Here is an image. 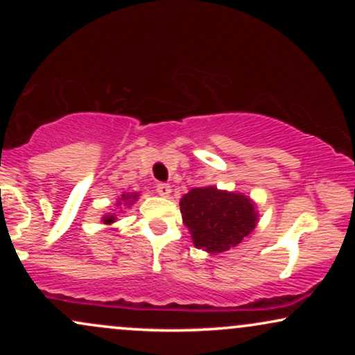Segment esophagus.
<instances>
[{"label": "esophagus", "instance_id": "1", "mask_svg": "<svg viewBox=\"0 0 355 355\" xmlns=\"http://www.w3.org/2000/svg\"><path fill=\"white\" fill-rule=\"evenodd\" d=\"M157 191L162 197H168L170 191H172V187H170L168 183H157Z\"/></svg>", "mask_w": 355, "mask_h": 355}]
</instances>
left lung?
<instances>
[{
    "instance_id": "1",
    "label": "left lung",
    "mask_w": 355,
    "mask_h": 355,
    "mask_svg": "<svg viewBox=\"0 0 355 355\" xmlns=\"http://www.w3.org/2000/svg\"><path fill=\"white\" fill-rule=\"evenodd\" d=\"M180 211L195 247L210 254L235 247L257 225V211L245 195L215 187L191 189L183 195Z\"/></svg>"
}]
</instances>
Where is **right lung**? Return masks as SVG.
I'll use <instances>...</instances> for the list:
<instances>
[{"label":"right lung","instance_id":"right-lung-1","mask_svg":"<svg viewBox=\"0 0 355 355\" xmlns=\"http://www.w3.org/2000/svg\"><path fill=\"white\" fill-rule=\"evenodd\" d=\"M137 200V193H133V195H121V202H130V203H132V202H135ZM118 203H120V202H118ZM103 222L105 223H113V222H115V217H113V215H107V217H105L103 218Z\"/></svg>","mask_w":355,"mask_h":355}]
</instances>
